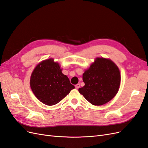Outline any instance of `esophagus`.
Segmentation results:
<instances>
[{"mask_svg":"<svg viewBox=\"0 0 148 148\" xmlns=\"http://www.w3.org/2000/svg\"><path fill=\"white\" fill-rule=\"evenodd\" d=\"M79 87H80V84H76V85H75V88H76V89H78Z\"/></svg>","mask_w":148,"mask_h":148,"instance_id":"esophagus-1","label":"esophagus"}]
</instances>
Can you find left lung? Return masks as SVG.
Segmentation results:
<instances>
[{
	"label": "left lung",
	"instance_id": "1",
	"mask_svg": "<svg viewBox=\"0 0 148 148\" xmlns=\"http://www.w3.org/2000/svg\"><path fill=\"white\" fill-rule=\"evenodd\" d=\"M118 66L110 59L97 57L83 74L84 86L78 91L92 105L101 106L112 99L120 87Z\"/></svg>",
	"mask_w": 148,
	"mask_h": 148
}]
</instances>
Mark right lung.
<instances>
[{"label":"right lung","instance_id":"1","mask_svg":"<svg viewBox=\"0 0 148 148\" xmlns=\"http://www.w3.org/2000/svg\"><path fill=\"white\" fill-rule=\"evenodd\" d=\"M53 59L44 60L35 67L30 78V86L35 96L47 106L59 103L75 88Z\"/></svg>","mask_w":148,"mask_h":148}]
</instances>
